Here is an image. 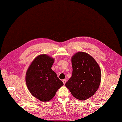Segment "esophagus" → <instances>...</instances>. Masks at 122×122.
Here are the masks:
<instances>
[{"label":"esophagus","mask_w":122,"mask_h":122,"mask_svg":"<svg viewBox=\"0 0 122 122\" xmlns=\"http://www.w3.org/2000/svg\"><path fill=\"white\" fill-rule=\"evenodd\" d=\"M62 81H63V83H64V84H65V83L67 82V80H66V79H63V80H62Z\"/></svg>","instance_id":"esophagus-1"}]
</instances>
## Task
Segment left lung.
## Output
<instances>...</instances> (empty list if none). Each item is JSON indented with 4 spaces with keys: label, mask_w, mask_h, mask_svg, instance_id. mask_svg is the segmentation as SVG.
<instances>
[{
    "label": "left lung",
    "mask_w": 122,
    "mask_h": 122,
    "mask_svg": "<svg viewBox=\"0 0 122 122\" xmlns=\"http://www.w3.org/2000/svg\"><path fill=\"white\" fill-rule=\"evenodd\" d=\"M72 77L65 84L73 96L80 100L92 97L99 88L101 71L96 61L87 53L78 52L71 58Z\"/></svg>",
    "instance_id": "1"
}]
</instances>
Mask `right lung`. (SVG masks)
Returning a JSON list of instances; mask_svg holds the SVG:
<instances>
[{
	"mask_svg": "<svg viewBox=\"0 0 122 122\" xmlns=\"http://www.w3.org/2000/svg\"><path fill=\"white\" fill-rule=\"evenodd\" d=\"M54 59L47 54L37 56L26 73L25 81L33 96L42 102H48L63 85L56 73L51 69Z\"/></svg>",
	"mask_w": 122,
	"mask_h": 122,
	"instance_id": "1",
	"label": "right lung"
}]
</instances>
